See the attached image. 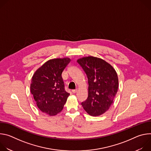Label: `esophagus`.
<instances>
[{"label": "esophagus", "instance_id": "esophagus-1", "mask_svg": "<svg viewBox=\"0 0 151 151\" xmlns=\"http://www.w3.org/2000/svg\"><path fill=\"white\" fill-rule=\"evenodd\" d=\"M72 92H73V93H76L78 92V90H72Z\"/></svg>", "mask_w": 151, "mask_h": 151}]
</instances>
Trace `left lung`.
Instances as JSON below:
<instances>
[{
    "mask_svg": "<svg viewBox=\"0 0 151 151\" xmlns=\"http://www.w3.org/2000/svg\"><path fill=\"white\" fill-rule=\"evenodd\" d=\"M77 62L87 74L89 84L88 98L81 104L90 115L100 116L109 110L117 93V73L109 63L100 58L85 57Z\"/></svg>",
    "mask_w": 151,
    "mask_h": 151,
    "instance_id": "obj_1",
    "label": "left lung"
}]
</instances>
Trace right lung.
<instances>
[{
	"instance_id": "add662e5",
	"label": "right lung",
	"mask_w": 151,
	"mask_h": 151,
	"mask_svg": "<svg viewBox=\"0 0 151 151\" xmlns=\"http://www.w3.org/2000/svg\"><path fill=\"white\" fill-rule=\"evenodd\" d=\"M70 58H54L45 62L33 74L30 91L40 111L54 116L63 109L70 94L64 90L61 76Z\"/></svg>"
}]
</instances>
